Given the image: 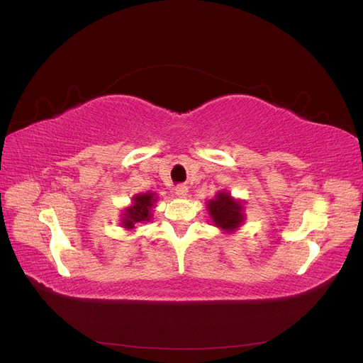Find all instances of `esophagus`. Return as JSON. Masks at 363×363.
<instances>
[{
  "label": "esophagus",
  "mask_w": 363,
  "mask_h": 363,
  "mask_svg": "<svg viewBox=\"0 0 363 363\" xmlns=\"http://www.w3.org/2000/svg\"><path fill=\"white\" fill-rule=\"evenodd\" d=\"M176 195L180 196V198H186L187 195V187L184 184H180L176 187Z\"/></svg>",
  "instance_id": "1"
}]
</instances>
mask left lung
I'll list each match as a JSON object with an SVG mask.
<instances>
[{
  "label": "left lung",
  "mask_w": 363,
  "mask_h": 363,
  "mask_svg": "<svg viewBox=\"0 0 363 363\" xmlns=\"http://www.w3.org/2000/svg\"><path fill=\"white\" fill-rule=\"evenodd\" d=\"M208 216L216 228L225 230L226 234L235 232L245 220L244 204L241 199L232 196L226 191H220L207 202Z\"/></svg>",
  "instance_id": "8db88e82"
}]
</instances>
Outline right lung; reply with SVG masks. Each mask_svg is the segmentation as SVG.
<instances>
[{
	"mask_svg": "<svg viewBox=\"0 0 363 363\" xmlns=\"http://www.w3.org/2000/svg\"><path fill=\"white\" fill-rule=\"evenodd\" d=\"M156 201L157 195L155 192L135 194L131 199V204L125 207L121 216L122 228H125L126 230H133L137 225L149 222L153 216L152 211L155 208Z\"/></svg>",
	"mask_w": 363,
	"mask_h": 363,
	"instance_id": "add662e5",
	"label": "right lung"
}]
</instances>
